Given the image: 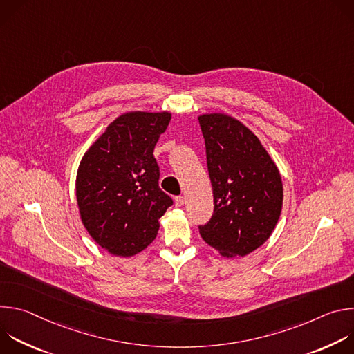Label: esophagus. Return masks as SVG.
I'll return each mask as SVG.
<instances>
[{
    "instance_id": "34e87169",
    "label": "esophagus",
    "mask_w": 354,
    "mask_h": 354,
    "mask_svg": "<svg viewBox=\"0 0 354 354\" xmlns=\"http://www.w3.org/2000/svg\"><path fill=\"white\" fill-rule=\"evenodd\" d=\"M185 205V197L183 196H176L175 197V206L176 207H180Z\"/></svg>"
}]
</instances>
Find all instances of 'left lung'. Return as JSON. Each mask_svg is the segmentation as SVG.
I'll use <instances>...</instances> for the list:
<instances>
[{
    "instance_id": "8db88e82",
    "label": "left lung",
    "mask_w": 354,
    "mask_h": 354,
    "mask_svg": "<svg viewBox=\"0 0 354 354\" xmlns=\"http://www.w3.org/2000/svg\"><path fill=\"white\" fill-rule=\"evenodd\" d=\"M206 142L214 213L198 225L223 257H245L272 235L281 213L283 183L259 138L224 113L198 116Z\"/></svg>"
}]
</instances>
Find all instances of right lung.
I'll return each mask as SVG.
<instances>
[{
    "label": "right lung",
    "instance_id": "1",
    "mask_svg": "<svg viewBox=\"0 0 354 354\" xmlns=\"http://www.w3.org/2000/svg\"><path fill=\"white\" fill-rule=\"evenodd\" d=\"M171 113L129 112L112 122L81 160L75 192L81 220L95 242L133 257L153 242L174 205L158 186L154 148Z\"/></svg>",
    "mask_w": 354,
    "mask_h": 354
}]
</instances>
